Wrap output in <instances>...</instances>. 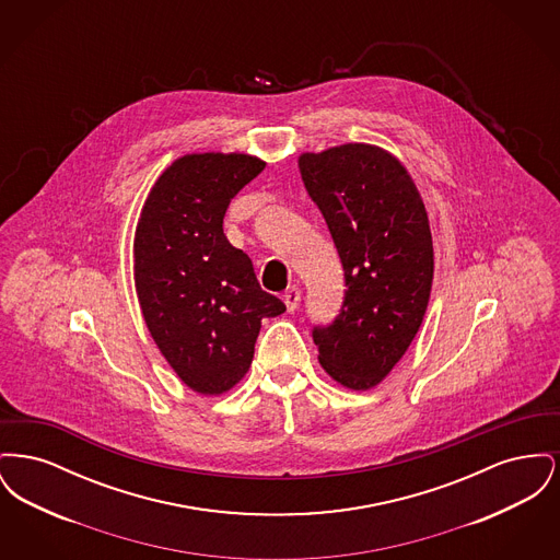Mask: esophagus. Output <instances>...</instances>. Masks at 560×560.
Wrapping results in <instances>:
<instances>
[{
  "label": "esophagus",
  "instance_id": "1",
  "mask_svg": "<svg viewBox=\"0 0 560 560\" xmlns=\"http://www.w3.org/2000/svg\"><path fill=\"white\" fill-rule=\"evenodd\" d=\"M283 302H285V306H288V311L293 313L295 308H298V304H300V290L293 285L290 288L288 292L283 293Z\"/></svg>",
  "mask_w": 560,
  "mask_h": 560
}]
</instances>
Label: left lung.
I'll return each mask as SVG.
<instances>
[{
  "mask_svg": "<svg viewBox=\"0 0 560 560\" xmlns=\"http://www.w3.org/2000/svg\"><path fill=\"white\" fill-rule=\"evenodd\" d=\"M302 183L338 247L347 293L329 327H315L319 363L350 390L377 386L413 342L434 275L427 208L393 153L347 142L298 158Z\"/></svg>",
  "mask_w": 560,
  "mask_h": 560,
  "instance_id": "left-lung-1",
  "label": "left lung"
}]
</instances>
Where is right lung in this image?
Here are the masks:
<instances>
[{"label":"right lung","mask_w":560,"mask_h":560,"mask_svg":"<svg viewBox=\"0 0 560 560\" xmlns=\"http://www.w3.org/2000/svg\"><path fill=\"white\" fill-rule=\"evenodd\" d=\"M245 153H190L163 170L133 235V283L151 338L190 390L218 397L249 370L265 317L285 304L265 292L222 220L262 170Z\"/></svg>","instance_id":"1"}]
</instances>
